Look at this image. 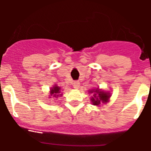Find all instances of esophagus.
<instances>
[{
  "mask_svg": "<svg viewBox=\"0 0 151 151\" xmlns=\"http://www.w3.org/2000/svg\"><path fill=\"white\" fill-rule=\"evenodd\" d=\"M73 87H74V88L77 89L79 88V82H78V81H75V82H73Z\"/></svg>",
  "mask_w": 151,
  "mask_h": 151,
  "instance_id": "34e87169",
  "label": "esophagus"
}]
</instances>
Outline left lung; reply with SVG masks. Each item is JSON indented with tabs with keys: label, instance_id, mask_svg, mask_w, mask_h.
I'll use <instances>...</instances> for the list:
<instances>
[{
	"label": "left lung",
	"instance_id": "obj_1",
	"mask_svg": "<svg viewBox=\"0 0 151 151\" xmlns=\"http://www.w3.org/2000/svg\"><path fill=\"white\" fill-rule=\"evenodd\" d=\"M91 92H95V94H94V96L91 97V102L93 104V105H97V106H99L101 103H106L108 101V99L110 97V94H107L106 92L104 91H100L98 89L95 90L94 91H90Z\"/></svg>",
	"mask_w": 151,
	"mask_h": 151
}]
</instances>
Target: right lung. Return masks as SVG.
<instances>
[{
    "mask_svg": "<svg viewBox=\"0 0 151 151\" xmlns=\"http://www.w3.org/2000/svg\"><path fill=\"white\" fill-rule=\"evenodd\" d=\"M61 88L57 85H54V87H53V88L50 90V94L53 95L54 97H57L60 95V93Z\"/></svg>",
    "mask_w": 151,
    "mask_h": 151,
    "instance_id": "right-lung-1",
    "label": "right lung"
}]
</instances>
